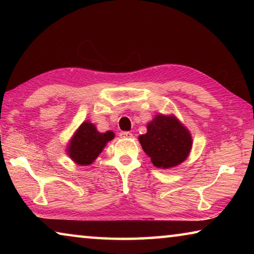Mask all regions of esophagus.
Wrapping results in <instances>:
<instances>
[{
    "instance_id": "34e87169",
    "label": "esophagus",
    "mask_w": 254,
    "mask_h": 254,
    "mask_svg": "<svg viewBox=\"0 0 254 254\" xmlns=\"http://www.w3.org/2000/svg\"><path fill=\"white\" fill-rule=\"evenodd\" d=\"M120 136L123 137V139H131V137L133 136V134H132L131 132H128V131H124V132L120 133Z\"/></svg>"
}]
</instances>
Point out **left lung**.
Returning a JSON list of instances; mask_svg holds the SVG:
<instances>
[{
	"instance_id": "left-lung-1",
	"label": "left lung",
	"mask_w": 254,
	"mask_h": 254,
	"mask_svg": "<svg viewBox=\"0 0 254 254\" xmlns=\"http://www.w3.org/2000/svg\"><path fill=\"white\" fill-rule=\"evenodd\" d=\"M139 141L153 166L160 169L179 166L192 147L190 132L173 114H157L147 124V133L141 134Z\"/></svg>"
}]
</instances>
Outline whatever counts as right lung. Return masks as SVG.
I'll return each mask as SVG.
<instances>
[{
	"instance_id": "right-lung-1",
	"label": "right lung",
	"mask_w": 254,
	"mask_h": 254,
	"mask_svg": "<svg viewBox=\"0 0 254 254\" xmlns=\"http://www.w3.org/2000/svg\"><path fill=\"white\" fill-rule=\"evenodd\" d=\"M113 137L114 133L112 131L101 133L97 131L95 124L85 121L71 136L66 151L76 165L89 166L96 160L107 142L113 140Z\"/></svg>"
}]
</instances>
